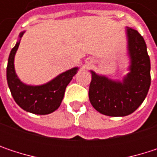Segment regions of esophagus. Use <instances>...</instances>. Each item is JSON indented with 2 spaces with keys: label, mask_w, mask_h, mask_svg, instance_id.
Returning a JSON list of instances; mask_svg holds the SVG:
<instances>
[{
  "label": "esophagus",
  "mask_w": 157,
  "mask_h": 157,
  "mask_svg": "<svg viewBox=\"0 0 157 157\" xmlns=\"http://www.w3.org/2000/svg\"><path fill=\"white\" fill-rule=\"evenodd\" d=\"M87 62H88L89 63H93V61H92L91 59H88V61H87Z\"/></svg>",
  "instance_id": "obj_1"
}]
</instances>
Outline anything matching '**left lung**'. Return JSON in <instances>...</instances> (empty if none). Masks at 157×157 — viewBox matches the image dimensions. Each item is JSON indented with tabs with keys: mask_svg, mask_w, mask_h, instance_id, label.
Here are the masks:
<instances>
[{
	"mask_svg": "<svg viewBox=\"0 0 157 157\" xmlns=\"http://www.w3.org/2000/svg\"><path fill=\"white\" fill-rule=\"evenodd\" d=\"M128 73L114 80L90 70L92 81L89 100L94 108L108 116H126L137 109L145 99L150 83V58L141 34L125 27Z\"/></svg>",
	"mask_w": 157,
	"mask_h": 157,
	"instance_id": "left-lung-1",
	"label": "left lung"
}]
</instances>
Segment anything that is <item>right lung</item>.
<instances>
[{
  "label": "right lung",
  "mask_w": 157,
  "mask_h": 157,
  "mask_svg": "<svg viewBox=\"0 0 157 157\" xmlns=\"http://www.w3.org/2000/svg\"><path fill=\"white\" fill-rule=\"evenodd\" d=\"M25 31L19 34L15 46L12 49L7 65V82L16 104L24 111L34 114H48L59 108L63 99L66 86L77 74L79 67L67 70L45 83L26 84L16 75L14 58L21 39Z\"/></svg>",
  "instance_id": "1"
}]
</instances>
